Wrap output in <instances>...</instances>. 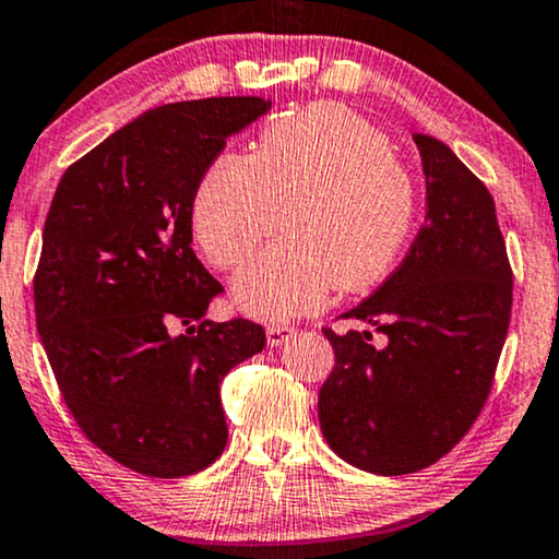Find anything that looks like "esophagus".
Instances as JSON below:
<instances>
[{"instance_id":"esophagus-1","label":"esophagus","mask_w":559,"mask_h":559,"mask_svg":"<svg viewBox=\"0 0 559 559\" xmlns=\"http://www.w3.org/2000/svg\"><path fill=\"white\" fill-rule=\"evenodd\" d=\"M265 335H267V345H271V348H278V345L292 341V337L296 335V330L292 328V324H267Z\"/></svg>"}]
</instances>
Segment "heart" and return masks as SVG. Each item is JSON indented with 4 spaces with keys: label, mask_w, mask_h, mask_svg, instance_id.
<instances>
[{
    "label": "heart",
    "mask_w": 559,
    "mask_h": 559,
    "mask_svg": "<svg viewBox=\"0 0 559 559\" xmlns=\"http://www.w3.org/2000/svg\"><path fill=\"white\" fill-rule=\"evenodd\" d=\"M413 218V178L390 139L335 103L265 126L252 154H218L193 195L195 237L216 267L242 263L284 222L286 237L231 286L239 309L260 320L317 312L335 288L373 286L397 260Z\"/></svg>",
    "instance_id": "1"
}]
</instances>
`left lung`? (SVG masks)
<instances>
[{
  "label": "left lung",
  "instance_id": "8db88e82",
  "mask_svg": "<svg viewBox=\"0 0 559 559\" xmlns=\"http://www.w3.org/2000/svg\"><path fill=\"white\" fill-rule=\"evenodd\" d=\"M428 211L397 271L345 320L384 335L322 328L335 366L320 390L330 449L373 475H409L467 436L496 379L513 271L485 182L441 141L415 133Z\"/></svg>",
  "mask_w": 559,
  "mask_h": 559
}]
</instances>
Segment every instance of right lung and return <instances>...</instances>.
I'll use <instances>...</instances> for the list:
<instances>
[{"label": "right lung", "mask_w": 559, "mask_h": 559, "mask_svg": "<svg viewBox=\"0 0 559 559\" xmlns=\"http://www.w3.org/2000/svg\"><path fill=\"white\" fill-rule=\"evenodd\" d=\"M271 108L206 97L154 108L69 165L33 278L35 324L82 433L146 477H188L227 447L222 379L265 330L206 320L224 292L193 247V195L231 133Z\"/></svg>", "instance_id": "right-lung-1"}]
</instances>
